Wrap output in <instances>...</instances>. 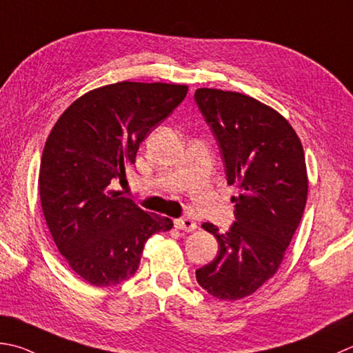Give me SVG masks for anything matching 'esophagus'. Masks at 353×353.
<instances>
[{"label":"esophagus","mask_w":353,"mask_h":353,"mask_svg":"<svg viewBox=\"0 0 353 353\" xmlns=\"http://www.w3.org/2000/svg\"><path fill=\"white\" fill-rule=\"evenodd\" d=\"M174 226L177 228V230H181V231L192 232V231H196L197 223L192 219H190V217H181V219L174 220Z\"/></svg>","instance_id":"obj_1"}]
</instances>
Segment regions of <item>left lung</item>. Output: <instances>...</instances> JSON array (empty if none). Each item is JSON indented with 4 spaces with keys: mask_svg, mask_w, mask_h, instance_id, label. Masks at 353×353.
Listing matches in <instances>:
<instances>
[{
    "mask_svg": "<svg viewBox=\"0 0 353 353\" xmlns=\"http://www.w3.org/2000/svg\"><path fill=\"white\" fill-rule=\"evenodd\" d=\"M196 103L222 154L228 185H236V222L219 234V255L196 271L206 292L219 300L254 294L277 272L307 199L303 145L285 117L251 96L197 88Z\"/></svg>",
    "mask_w": 353,
    "mask_h": 353,
    "instance_id": "obj_1",
    "label": "left lung"
}]
</instances>
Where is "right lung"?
<instances>
[{
	"label": "right lung",
	"instance_id": "right-lung-1",
	"mask_svg": "<svg viewBox=\"0 0 353 353\" xmlns=\"http://www.w3.org/2000/svg\"><path fill=\"white\" fill-rule=\"evenodd\" d=\"M188 87L116 82L76 99L47 137L39 197L54 245L93 286H116L136 274L143 245L172 220L148 214L121 191L141 142L171 114Z\"/></svg>",
	"mask_w": 353,
	"mask_h": 353
}]
</instances>
